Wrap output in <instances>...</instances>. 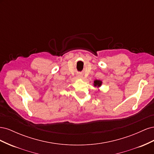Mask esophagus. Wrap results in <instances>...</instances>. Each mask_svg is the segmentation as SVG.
Returning <instances> with one entry per match:
<instances>
[{"label": "esophagus", "mask_w": 154, "mask_h": 154, "mask_svg": "<svg viewBox=\"0 0 154 154\" xmlns=\"http://www.w3.org/2000/svg\"><path fill=\"white\" fill-rule=\"evenodd\" d=\"M78 78H83V76L82 75H78Z\"/></svg>", "instance_id": "1"}]
</instances>
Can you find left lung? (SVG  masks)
Masks as SVG:
<instances>
[{"label":"left lung","mask_w":154,"mask_h":154,"mask_svg":"<svg viewBox=\"0 0 154 154\" xmlns=\"http://www.w3.org/2000/svg\"><path fill=\"white\" fill-rule=\"evenodd\" d=\"M101 84H102V82L99 80H94V83H93V85H94L95 87H100L101 86Z\"/></svg>","instance_id":"8db88e82"}]
</instances>
